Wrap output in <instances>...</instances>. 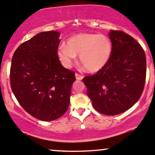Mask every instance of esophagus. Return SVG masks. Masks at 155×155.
<instances>
[{
    "mask_svg": "<svg viewBox=\"0 0 155 155\" xmlns=\"http://www.w3.org/2000/svg\"><path fill=\"white\" fill-rule=\"evenodd\" d=\"M75 76H76V79H77V80H81V79H83V77H84L83 76H81V75H79L78 74H75Z\"/></svg>",
    "mask_w": 155,
    "mask_h": 155,
    "instance_id": "34e87169",
    "label": "esophagus"
}]
</instances>
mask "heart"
I'll list each match as a JSON object with an SVG mask.
<instances>
[{
  "label": "heart",
  "instance_id": "heart-1",
  "mask_svg": "<svg viewBox=\"0 0 155 155\" xmlns=\"http://www.w3.org/2000/svg\"><path fill=\"white\" fill-rule=\"evenodd\" d=\"M111 41L104 35L93 33L76 34L68 39L57 51V57L66 68L71 67L79 55L81 64L90 73H98L106 67L111 59Z\"/></svg>",
  "mask_w": 155,
  "mask_h": 155
}]
</instances>
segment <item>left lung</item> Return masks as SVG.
Instances as JSON below:
<instances>
[{"label":"left lung","mask_w":155,"mask_h":155,"mask_svg":"<svg viewBox=\"0 0 155 155\" xmlns=\"http://www.w3.org/2000/svg\"><path fill=\"white\" fill-rule=\"evenodd\" d=\"M111 59L104 68L82 79L87 96L98 112L118 115L132 107L143 91L147 60L143 49L133 37L110 30Z\"/></svg>","instance_id":"obj_1"}]
</instances>
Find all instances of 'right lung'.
Returning <instances> with one entry per match:
<instances>
[{"label":"right lung","mask_w":155,"mask_h":155,"mask_svg":"<svg viewBox=\"0 0 155 155\" xmlns=\"http://www.w3.org/2000/svg\"><path fill=\"white\" fill-rule=\"evenodd\" d=\"M59 32L44 31L22 43L12 59L10 84L21 107L39 120L50 121L68 110L75 73L57 57Z\"/></svg>","instance_id":"1"}]
</instances>
